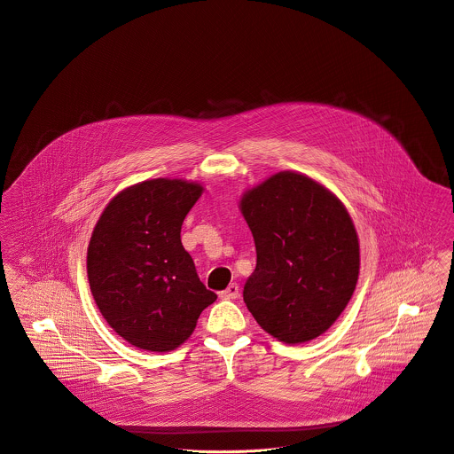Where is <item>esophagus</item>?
I'll return each instance as SVG.
<instances>
[{
    "label": "esophagus",
    "instance_id": "esophagus-1",
    "mask_svg": "<svg viewBox=\"0 0 454 454\" xmlns=\"http://www.w3.org/2000/svg\"><path fill=\"white\" fill-rule=\"evenodd\" d=\"M239 297V286L236 283H231L223 292H220V299L223 301H231V299H238Z\"/></svg>",
    "mask_w": 454,
    "mask_h": 454
}]
</instances>
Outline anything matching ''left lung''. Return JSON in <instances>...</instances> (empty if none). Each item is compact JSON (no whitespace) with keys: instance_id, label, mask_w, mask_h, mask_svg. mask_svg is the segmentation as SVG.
Listing matches in <instances>:
<instances>
[{"instance_id":"1","label":"left lung","mask_w":454,"mask_h":454,"mask_svg":"<svg viewBox=\"0 0 454 454\" xmlns=\"http://www.w3.org/2000/svg\"><path fill=\"white\" fill-rule=\"evenodd\" d=\"M257 267L243 299L278 340L301 344L326 332L348 306L360 245L344 204L306 175L281 171L241 197Z\"/></svg>"}]
</instances>
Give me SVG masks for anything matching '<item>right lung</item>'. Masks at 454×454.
I'll return each mask as SVG.
<instances>
[{"label":"right lung","mask_w":454,"mask_h":454,"mask_svg":"<svg viewBox=\"0 0 454 454\" xmlns=\"http://www.w3.org/2000/svg\"><path fill=\"white\" fill-rule=\"evenodd\" d=\"M200 194L194 182H141L115 195L92 231L87 250L92 297L108 325L139 349H176L216 301L180 238Z\"/></svg>","instance_id":"1"}]
</instances>
